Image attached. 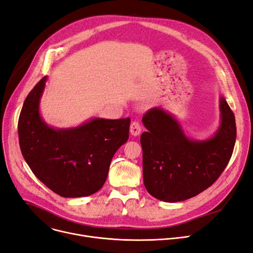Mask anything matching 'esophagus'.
Returning a JSON list of instances; mask_svg holds the SVG:
<instances>
[{
    "label": "esophagus",
    "mask_w": 253,
    "mask_h": 253,
    "mask_svg": "<svg viewBox=\"0 0 253 253\" xmlns=\"http://www.w3.org/2000/svg\"><path fill=\"white\" fill-rule=\"evenodd\" d=\"M141 132V125L137 121H133L130 125V133L133 136H137Z\"/></svg>",
    "instance_id": "esophagus-1"
}]
</instances>
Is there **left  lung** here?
Segmentation results:
<instances>
[{
	"label": "left lung",
	"mask_w": 253,
	"mask_h": 253,
	"mask_svg": "<svg viewBox=\"0 0 253 253\" xmlns=\"http://www.w3.org/2000/svg\"><path fill=\"white\" fill-rule=\"evenodd\" d=\"M220 125L206 140L185 136L176 120L161 108L142 117L148 131L140 136L143 183L147 191L164 202L193 198L213 184L227 167L236 142L235 116L220 99Z\"/></svg>",
	"instance_id": "1"
}]
</instances>
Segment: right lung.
Listing matches in <instances>:
<instances>
[{
    "label": "right lung",
    "instance_id": "right-lung-1",
    "mask_svg": "<svg viewBox=\"0 0 253 253\" xmlns=\"http://www.w3.org/2000/svg\"><path fill=\"white\" fill-rule=\"evenodd\" d=\"M47 77L26 96L18 120L19 145L33 173L64 198L96 193L109 174L112 159L129 137L130 119L94 118L81 126L54 129L40 115Z\"/></svg>",
    "mask_w": 253,
    "mask_h": 253
}]
</instances>
